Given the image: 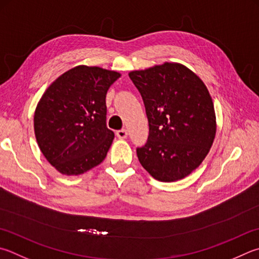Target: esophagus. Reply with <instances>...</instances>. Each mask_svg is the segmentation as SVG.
<instances>
[{"label": "esophagus", "mask_w": 259, "mask_h": 259, "mask_svg": "<svg viewBox=\"0 0 259 259\" xmlns=\"http://www.w3.org/2000/svg\"><path fill=\"white\" fill-rule=\"evenodd\" d=\"M115 135L119 139H125L126 137H128V131L124 130V129H121V130H117Z\"/></svg>", "instance_id": "34e87169"}]
</instances>
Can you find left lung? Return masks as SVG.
<instances>
[{
	"instance_id": "1",
	"label": "left lung",
	"mask_w": 259,
	"mask_h": 259,
	"mask_svg": "<svg viewBox=\"0 0 259 259\" xmlns=\"http://www.w3.org/2000/svg\"><path fill=\"white\" fill-rule=\"evenodd\" d=\"M129 77L143 97L149 125L147 143L137 148L140 164L158 181L181 180L200 165L215 138L207 87L177 62L135 70Z\"/></svg>"
}]
</instances>
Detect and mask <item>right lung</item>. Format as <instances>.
Returning a JSON list of instances; mask_svg holds the SVG:
<instances>
[{
    "label": "right lung",
    "instance_id": "1",
    "mask_svg": "<svg viewBox=\"0 0 259 259\" xmlns=\"http://www.w3.org/2000/svg\"><path fill=\"white\" fill-rule=\"evenodd\" d=\"M121 73L78 65L55 79L36 106L35 137L45 158L63 176L101 164L114 139L106 126V93Z\"/></svg>",
    "mask_w": 259,
    "mask_h": 259
}]
</instances>
